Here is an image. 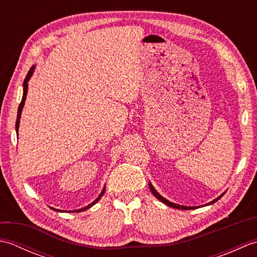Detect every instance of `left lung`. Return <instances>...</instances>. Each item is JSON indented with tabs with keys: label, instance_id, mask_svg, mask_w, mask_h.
<instances>
[{
	"label": "left lung",
	"instance_id": "obj_1",
	"mask_svg": "<svg viewBox=\"0 0 257 257\" xmlns=\"http://www.w3.org/2000/svg\"><path fill=\"white\" fill-rule=\"evenodd\" d=\"M149 188H150V190H151V192H152V194H154L156 198L158 199V200H160L162 203H165V204H167L168 206H171V207H174V209H180V210H193V209H195L196 206H183V205H179V204H176V203H172V202H170V201H168V200H166L165 198H163V196H161L159 193L157 192V191L155 190V188L152 187V184L151 183H149ZM223 196V194L221 195V196H219V198H216L215 200H213L212 202H210L209 204H212V203H215V202L217 201V200H220L221 198Z\"/></svg>",
	"mask_w": 257,
	"mask_h": 257
}]
</instances>
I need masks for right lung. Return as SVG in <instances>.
I'll return each instance as SVG.
<instances>
[{
    "label": "right lung",
    "mask_w": 257,
    "mask_h": 257,
    "mask_svg": "<svg viewBox=\"0 0 257 257\" xmlns=\"http://www.w3.org/2000/svg\"><path fill=\"white\" fill-rule=\"evenodd\" d=\"M33 70H34V67H31V69L29 70V73H27L26 77H25V79H24V83H23V86H24V92H23V98H22V101H21V103H20V106H19V110H18V118H16V123H15L16 133H19V124H20V118H21L22 109H23V107H24V102H25V99H26V94H27V86H29V84H27V81L30 80L31 76H32V74H33ZM105 189H106V188H103V189H102V191H101L100 195L98 196V198H97V199H96L94 202H92L91 204H89V205H87V206L83 207V209L75 210V211H73V212H81V211H85V210H87V209H89L90 206H92V205H94L95 203H97L98 201L100 200V198H101V196H102V194L105 193ZM53 210H55V211H59V210H57V209H53Z\"/></svg>",
    "instance_id": "add662e5"
}]
</instances>
